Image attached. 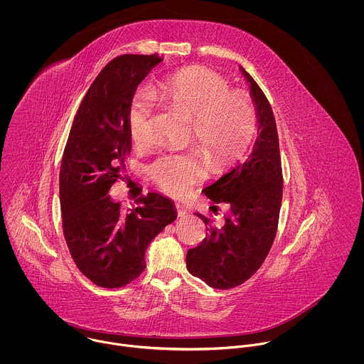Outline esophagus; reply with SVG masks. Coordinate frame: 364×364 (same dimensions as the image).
Listing matches in <instances>:
<instances>
[{
  "label": "esophagus",
  "mask_w": 364,
  "mask_h": 364,
  "mask_svg": "<svg viewBox=\"0 0 364 364\" xmlns=\"http://www.w3.org/2000/svg\"><path fill=\"white\" fill-rule=\"evenodd\" d=\"M175 208H176V213H178V217H183V215H186L188 214V210L185 208V205H182V203H175Z\"/></svg>",
  "instance_id": "1"
}]
</instances>
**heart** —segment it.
I'll return each instance as SVG.
<instances>
[{
  "instance_id": "obj_1",
  "label": "heart",
  "mask_w": 364,
  "mask_h": 364,
  "mask_svg": "<svg viewBox=\"0 0 364 364\" xmlns=\"http://www.w3.org/2000/svg\"><path fill=\"white\" fill-rule=\"evenodd\" d=\"M158 98L166 107L192 120V139L214 164L234 161L251 141L257 113L251 100L241 92H230L225 78L217 73L192 67L162 82ZM153 100L141 90L129 113V130L136 146L149 144L154 136ZM203 164L192 153H169L161 156L153 178L166 192L182 193L203 176Z\"/></svg>"
}]
</instances>
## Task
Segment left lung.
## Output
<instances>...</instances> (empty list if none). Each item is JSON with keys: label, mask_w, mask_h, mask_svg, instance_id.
<instances>
[{"label": "left lung", "mask_w": 364, "mask_h": 364, "mask_svg": "<svg viewBox=\"0 0 364 364\" xmlns=\"http://www.w3.org/2000/svg\"><path fill=\"white\" fill-rule=\"evenodd\" d=\"M257 109L258 132L252 153L203 189L227 214L221 225L196 213L208 225L206 238L186 254L188 270L213 289H232L248 280L273 244L283 196L279 136L272 106L254 78L240 67ZM217 208V206H211ZM217 211V210H215Z\"/></svg>", "instance_id": "left-lung-1"}]
</instances>
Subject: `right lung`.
I'll use <instances>...</instances> for the list:
<instances>
[{"instance_id":"1","label":"right lung","mask_w":364,"mask_h":364,"mask_svg":"<svg viewBox=\"0 0 364 364\" xmlns=\"http://www.w3.org/2000/svg\"><path fill=\"white\" fill-rule=\"evenodd\" d=\"M162 61L123 54L98 74L74 117L60 168L63 232L84 276L105 289L137 279L146 250L176 218L173 202L150 192L122 208L107 195L132 150L129 113L139 84Z\"/></svg>"}]
</instances>
